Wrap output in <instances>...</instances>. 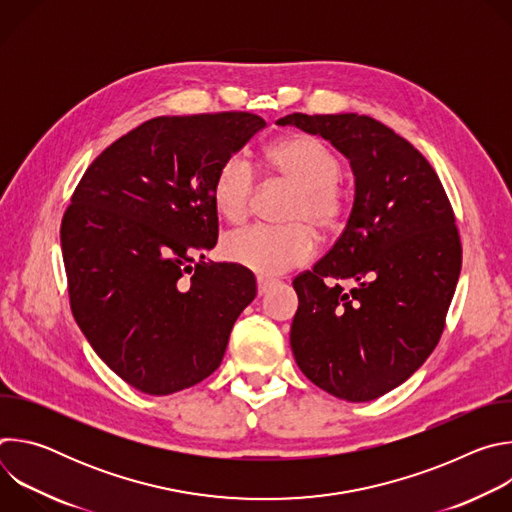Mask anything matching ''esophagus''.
<instances>
[{
    "label": "esophagus",
    "mask_w": 512,
    "mask_h": 512,
    "mask_svg": "<svg viewBox=\"0 0 512 512\" xmlns=\"http://www.w3.org/2000/svg\"><path fill=\"white\" fill-rule=\"evenodd\" d=\"M273 285V279H269V277H257V291H259V296H263V294H267V289Z\"/></svg>",
    "instance_id": "obj_1"
}]
</instances>
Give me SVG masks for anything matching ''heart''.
Returning a JSON list of instances; mask_svg holds the SVG:
<instances>
[{
    "label": "heart",
    "mask_w": 512,
    "mask_h": 512,
    "mask_svg": "<svg viewBox=\"0 0 512 512\" xmlns=\"http://www.w3.org/2000/svg\"><path fill=\"white\" fill-rule=\"evenodd\" d=\"M267 164L277 180L296 188L283 214L289 225H251L223 239V255L261 275H279L304 265L316 251V235L340 227L346 196L338 186L340 162L312 135H291L267 150ZM257 192V174L243 154L229 156L212 184V202L229 221H243Z\"/></svg>",
    "instance_id": "b5f03b06"
}]
</instances>
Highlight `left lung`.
<instances>
[{
	"mask_svg": "<svg viewBox=\"0 0 512 512\" xmlns=\"http://www.w3.org/2000/svg\"><path fill=\"white\" fill-rule=\"evenodd\" d=\"M350 160L354 204L334 247L294 279L289 342L326 393L373 401L405 383L442 338L462 269L454 208L431 164L369 115L291 113Z\"/></svg>",
	"mask_w": 512,
	"mask_h": 512,
	"instance_id": "1",
	"label": "left lung"
}]
</instances>
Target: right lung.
Listing matches in <instances>:
<instances>
[{
    "mask_svg": "<svg viewBox=\"0 0 512 512\" xmlns=\"http://www.w3.org/2000/svg\"><path fill=\"white\" fill-rule=\"evenodd\" d=\"M263 127L245 111L150 119L113 141L70 198L60 243L72 316L141 393L212 375L257 294L249 269L202 259L218 237L214 176Z\"/></svg>",
    "mask_w": 512,
    "mask_h": 512,
    "instance_id": "obj_1",
    "label": "right lung"
}]
</instances>
